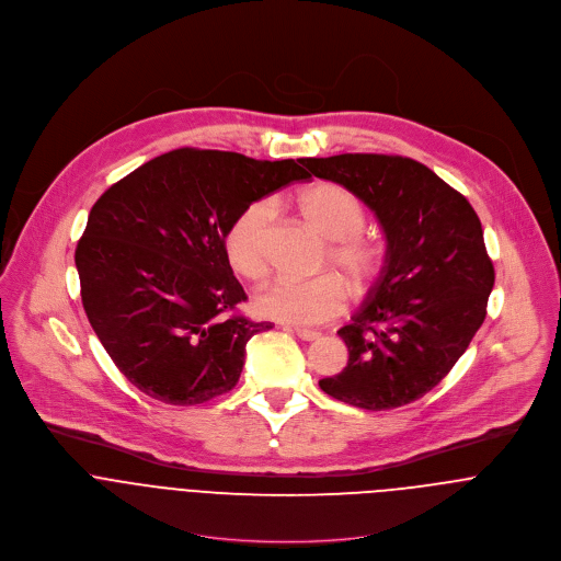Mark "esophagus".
Masks as SVG:
<instances>
[{
    "label": "esophagus",
    "instance_id": "obj_1",
    "mask_svg": "<svg viewBox=\"0 0 561 561\" xmlns=\"http://www.w3.org/2000/svg\"><path fill=\"white\" fill-rule=\"evenodd\" d=\"M294 333L300 337V340H305V342H313V340H318L322 333L320 331H313V329H302V327H294Z\"/></svg>",
    "mask_w": 561,
    "mask_h": 561
}]
</instances>
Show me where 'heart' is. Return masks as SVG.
I'll return each instance as SVG.
<instances>
[{
  "instance_id": "heart-1",
  "label": "heart",
  "mask_w": 561,
  "mask_h": 561,
  "mask_svg": "<svg viewBox=\"0 0 561 561\" xmlns=\"http://www.w3.org/2000/svg\"><path fill=\"white\" fill-rule=\"evenodd\" d=\"M296 206L305 221L327 239L324 265L340 270L357 289L377 280L386 263V250L379 241L364 234L366 210L346 188L331 182H316L300 191ZM270 204H248L226 232V254L230 265L245 278H261L267 272V228ZM348 289L335 274H320L311 280H276L254 300L263 318L287 324H322L344 311Z\"/></svg>"
}]
</instances>
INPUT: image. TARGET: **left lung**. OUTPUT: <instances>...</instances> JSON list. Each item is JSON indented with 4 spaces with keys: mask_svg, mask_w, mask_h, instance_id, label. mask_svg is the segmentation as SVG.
<instances>
[{
    "mask_svg": "<svg viewBox=\"0 0 561 561\" xmlns=\"http://www.w3.org/2000/svg\"><path fill=\"white\" fill-rule=\"evenodd\" d=\"M302 167L359 197L386 234V263L337 331L348 364L320 388L364 410L430 392L486 316L493 263L471 204L425 164L379 153L305 158Z\"/></svg>",
    "mask_w": 561,
    "mask_h": 561,
    "instance_id": "1",
    "label": "left lung"
}]
</instances>
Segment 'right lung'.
<instances>
[{
  "instance_id": "right-lung-1",
  "label": "right lung",
  "mask_w": 561,
  "mask_h": 561,
  "mask_svg": "<svg viewBox=\"0 0 561 561\" xmlns=\"http://www.w3.org/2000/svg\"><path fill=\"white\" fill-rule=\"evenodd\" d=\"M294 160L175 149L94 204L77 245L81 298L118 370L145 394L195 405L232 390L252 335L226 232L252 202L307 180Z\"/></svg>"
}]
</instances>
